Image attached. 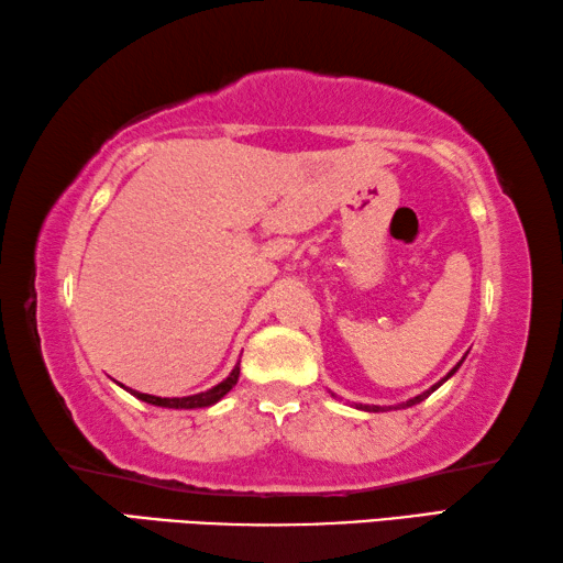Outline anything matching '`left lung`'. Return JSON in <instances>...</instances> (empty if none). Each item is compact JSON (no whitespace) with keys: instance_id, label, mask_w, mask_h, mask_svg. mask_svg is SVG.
Here are the masks:
<instances>
[{"instance_id":"obj_1","label":"left lung","mask_w":563,"mask_h":563,"mask_svg":"<svg viewBox=\"0 0 563 563\" xmlns=\"http://www.w3.org/2000/svg\"><path fill=\"white\" fill-rule=\"evenodd\" d=\"M460 364H463V360H460L455 366H453V369L451 372H448V376H445V379H441V382H438V384H433L431 388H428V391H423V394H418V396H413V398H408V401L406 404H398V406H394V408H408V406H416V404H421L423 401V398H428V396H431L433 391H435V388L438 386H443L448 379H451V376L460 369ZM356 408H362V411H374V413H379V411H386V408H391V406H356Z\"/></svg>"}]
</instances>
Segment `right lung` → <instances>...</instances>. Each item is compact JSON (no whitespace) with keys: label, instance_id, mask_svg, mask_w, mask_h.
I'll return each instance as SVG.
<instances>
[{"label":"right lung","instance_id":"1","mask_svg":"<svg viewBox=\"0 0 563 563\" xmlns=\"http://www.w3.org/2000/svg\"><path fill=\"white\" fill-rule=\"evenodd\" d=\"M239 364L233 366V372L223 379L221 384H217L213 388H209V391H201V394H194V396H181V398H159V396H150V394H140V391H132V396H137L140 401L145 404H152V406H162V408H207V406H213L217 401H221L223 396H227L233 386H236L239 382Z\"/></svg>","mask_w":563,"mask_h":563}]
</instances>
